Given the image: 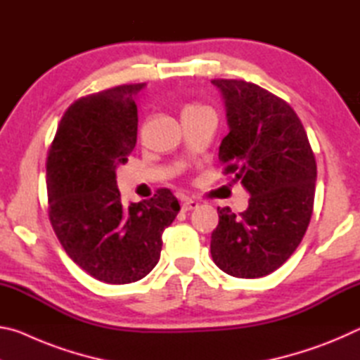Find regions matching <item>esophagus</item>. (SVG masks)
Segmentation results:
<instances>
[{
    "mask_svg": "<svg viewBox=\"0 0 360 360\" xmlns=\"http://www.w3.org/2000/svg\"><path fill=\"white\" fill-rule=\"evenodd\" d=\"M198 203L192 198H184L182 200V211H191V210H197Z\"/></svg>",
    "mask_w": 360,
    "mask_h": 360,
    "instance_id": "34e87169",
    "label": "esophagus"
}]
</instances>
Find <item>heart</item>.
Segmentation results:
<instances>
[{"instance_id": "heart-1", "label": "heart", "mask_w": 360, "mask_h": 360, "mask_svg": "<svg viewBox=\"0 0 360 360\" xmlns=\"http://www.w3.org/2000/svg\"><path fill=\"white\" fill-rule=\"evenodd\" d=\"M198 108H203V106H200V105H191V106H187L184 111H188V109H198Z\"/></svg>"}]
</instances>
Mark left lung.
<instances>
[{"instance_id":"obj_1","label":"left lung","mask_w":360,"mask_h":360,"mask_svg":"<svg viewBox=\"0 0 360 360\" xmlns=\"http://www.w3.org/2000/svg\"><path fill=\"white\" fill-rule=\"evenodd\" d=\"M211 82L222 95L230 129L219 146V160L251 195L240 216L217 208L211 255L230 276L262 278L294 254L308 229L314 154L300 119L284 100L252 82Z\"/></svg>"}]
</instances>
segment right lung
<instances>
[{
  "label": "right lung",
  "mask_w": 360,
  "mask_h": 360,
  "mask_svg": "<svg viewBox=\"0 0 360 360\" xmlns=\"http://www.w3.org/2000/svg\"><path fill=\"white\" fill-rule=\"evenodd\" d=\"M144 87L119 85L72 103L47 154L53 231L76 265L108 284L149 275L160 259L163 230L181 210L168 188L144 202L122 203L115 169L135 149V100Z\"/></svg>",
  "instance_id": "right-lung-1"
}]
</instances>
